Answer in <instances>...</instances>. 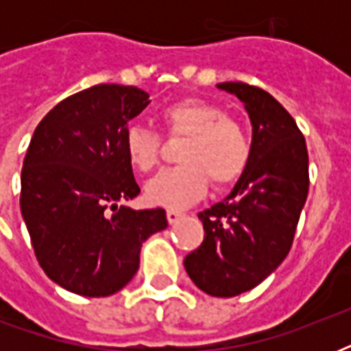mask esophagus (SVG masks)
<instances>
[{
  "instance_id": "esophagus-1",
  "label": "esophagus",
  "mask_w": 351,
  "mask_h": 351,
  "mask_svg": "<svg viewBox=\"0 0 351 351\" xmlns=\"http://www.w3.org/2000/svg\"><path fill=\"white\" fill-rule=\"evenodd\" d=\"M184 217L182 211H176V209H167V220H169V224H176L178 220Z\"/></svg>"
}]
</instances>
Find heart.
I'll list each match as a JSON object with an SVG mask.
<instances>
[{
  "instance_id": "obj_1",
  "label": "heart",
  "mask_w": 351,
  "mask_h": 351,
  "mask_svg": "<svg viewBox=\"0 0 351 351\" xmlns=\"http://www.w3.org/2000/svg\"><path fill=\"white\" fill-rule=\"evenodd\" d=\"M171 136H187L180 147L182 165L160 171L145 186V198L154 206L184 209L204 197L208 176L213 186L234 182L250 162L251 145L244 127L226 117L224 109L202 100H182L160 112ZM162 140L153 129L131 123L123 134L129 164L147 173L158 164Z\"/></svg>"
}]
</instances>
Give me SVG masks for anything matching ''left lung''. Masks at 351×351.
<instances>
[{"label":"left lung","mask_w":351,"mask_h":351,"mask_svg":"<svg viewBox=\"0 0 351 351\" xmlns=\"http://www.w3.org/2000/svg\"><path fill=\"white\" fill-rule=\"evenodd\" d=\"M250 114V162L224 200L198 213L204 240L184 258L193 282L211 297H234L269 277L289 253L310 176L299 127L269 93L226 82Z\"/></svg>","instance_id":"1"}]
</instances>
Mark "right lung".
Masks as SVG:
<instances>
[{
    "instance_id": "right-lung-1",
    "label": "right lung",
    "mask_w": 351,
    "mask_h": 351,
    "mask_svg": "<svg viewBox=\"0 0 351 351\" xmlns=\"http://www.w3.org/2000/svg\"><path fill=\"white\" fill-rule=\"evenodd\" d=\"M147 106L138 87L95 85L60 101L32 134L19 206L41 269L67 291H120L138 271L143 242L167 228L162 208L121 204L140 193L123 134Z\"/></svg>"
}]
</instances>
